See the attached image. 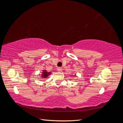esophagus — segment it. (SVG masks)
I'll list each match as a JSON object with an SVG mask.
<instances>
[{"label": "esophagus", "mask_w": 123, "mask_h": 123, "mask_svg": "<svg viewBox=\"0 0 123 123\" xmlns=\"http://www.w3.org/2000/svg\"><path fill=\"white\" fill-rule=\"evenodd\" d=\"M62 68H60V67H59V68H57V71L58 72H62Z\"/></svg>", "instance_id": "34e87169"}]
</instances>
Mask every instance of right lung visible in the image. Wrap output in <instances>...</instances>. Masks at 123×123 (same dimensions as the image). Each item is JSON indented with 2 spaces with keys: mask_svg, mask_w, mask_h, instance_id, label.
<instances>
[{
  "mask_svg": "<svg viewBox=\"0 0 123 123\" xmlns=\"http://www.w3.org/2000/svg\"><path fill=\"white\" fill-rule=\"evenodd\" d=\"M51 74V72H47L46 70H43L42 74V78H46Z\"/></svg>",
  "mask_w": 123,
  "mask_h": 123,
  "instance_id": "right-lung-1",
  "label": "right lung"
}]
</instances>
